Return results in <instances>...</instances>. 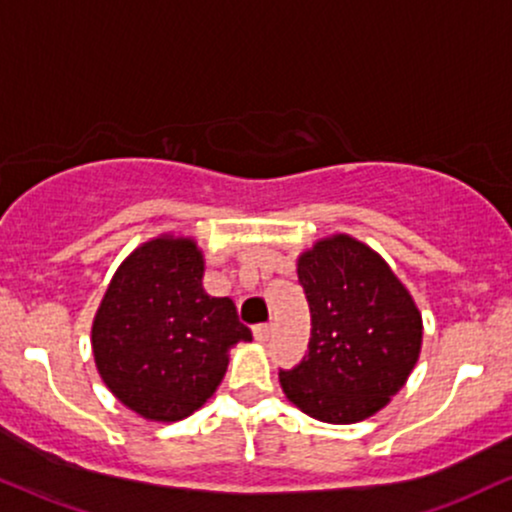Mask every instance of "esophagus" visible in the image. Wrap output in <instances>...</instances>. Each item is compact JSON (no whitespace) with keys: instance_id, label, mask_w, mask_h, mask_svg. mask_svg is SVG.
Wrapping results in <instances>:
<instances>
[{"instance_id":"34e87169","label":"esophagus","mask_w":512,"mask_h":512,"mask_svg":"<svg viewBox=\"0 0 512 512\" xmlns=\"http://www.w3.org/2000/svg\"><path fill=\"white\" fill-rule=\"evenodd\" d=\"M252 334H255L257 341L264 343L269 338V334H272V324H255L252 326Z\"/></svg>"}]
</instances>
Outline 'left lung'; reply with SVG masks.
Returning <instances> with one entry per match:
<instances>
[{
	"instance_id": "left-lung-1",
	"label": "left lung",
	"mask_w": 512,
	"mask_h": 512,
	"mask_svg": "<svg viewBox=\"0 0 512 512\" xmlns=\"http://www.w3.org/2000/svg\"><path fill=\"white\" fill-rule=\"evenodd\" d=\"M298 281L312 334L300 365L279 372L283 393L319 422L367 420L417 365L420 310L389 264L346 233L303 252Z\"/></svg>"
}]
</instances>
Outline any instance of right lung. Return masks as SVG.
Here are the masks:
<instances>
[{"instance_id":"right-lung-1","label":"right lung","mask_w":512,"mask_h":512,"mask_svg":"<svg viewBox=\"0 0 512 512\" xmlns=\"http://www.w3.org/2000/svg\"><path fill=\"white\" fill-rule=\"evenodd\" d=\"M202 274L195 240H147L116 269L92 322L102 381L145 420L195 412L224 379L229 350L252 341L233 300L207 295Z\"/></svg>"}]
</instances>
